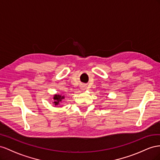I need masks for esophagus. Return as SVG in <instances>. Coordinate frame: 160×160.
Returning <instances> with one entry per match:
<instances>
[{
    "mask_svg": "<svg viewBox=\"0 0 160 160\" xmlns=\"http://www.w3.org/2000/svg\"><path fill=\"white\" fill-rule=\"evenodd\" d=\"M86 86H85V85H84V84H82L81 86V90H86Z\"/></svg>",
    "mask_w": 160,
    "mask_h": 160,
    "instance_id": "esophagus-1",
    "label": "esophagus"
}]
</instances>
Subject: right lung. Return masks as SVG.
<instances>
[{"mask_svg": "<svg viewBox=\"0 0 160 160\" xmlns=\"http://www.w3.org/2000/svg\"><path fill=\"white\" fill-rule=\"evenodd\" d=\"M64 98H65L64 96H62V94H54L53 97V104L55 106L60 105V102H62V100L63 99H64Z\"/></svg>", "mask_w": 160, "mask_h": 160, "instance_id": "right-lung-1", "label": "right lung"}]
</instances>
